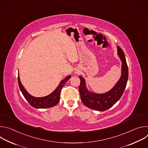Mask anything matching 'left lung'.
<instances>
[{
    "mask_svg": "<svg viewBox=\"0 0 148 148\" xmlns=\"http://www.w3.org/2000/svg\"><path fill=\"white\" fill-rule=\"evenodd\" d=\"M118 54L122 62V75L117 84L110 91L102 94L91 92L86 88L85 79L79 76L80 97L86 107L94 110L104 111L112 107L122 95L128 79V68L124 53L119 46H118Z\"/></svg>",
    "mask_w": 148,
    "mask_h": 148,
    "instance_id": "1",
    "label": "left lung"
}]
</instances>
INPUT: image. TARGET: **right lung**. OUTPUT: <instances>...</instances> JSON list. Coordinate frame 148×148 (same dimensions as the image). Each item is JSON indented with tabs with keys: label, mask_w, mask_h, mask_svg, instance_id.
<instances>
[{
	"label": "right lung",
	"mask_w": 148,
	"mask_h": 148,
	"mask_svg": "<svg viewBox=\"0 0 148 148\" xmlns=\"http://www.w3.org/2000/svg\"><path fill=\"white\" fill-rule=\"evenodd\" d=\"M70 78L71 75H69L62 79L57 88L50 95L40 98L33 97L26 91L20 81L19 75H18V84L23 96L33 107L35 108H47L55 106L59 102L61 90Z\"/></svg>",
	"instance_id": "1"
}]
</instances>
